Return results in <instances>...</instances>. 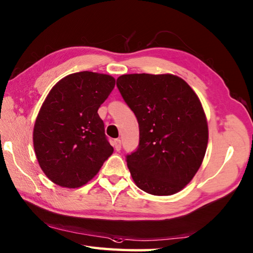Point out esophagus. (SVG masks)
<instances>
[{"instance_id": "34e87169", "label": "esophagus", "mask_w": 253, "mask_h": 253, "mask_svg": "<svg viewBox=\"0 0 253 253\" xmlns=\"http://www.w3.org/2000/svg\"><path fill=\"white\" fill-rule=\"evenodd\" d=\"M113 145H114V147H115V149H116V151H121V149H122V142H121V139H118V138L115 139Z\"/></svg>"}]
</instances>
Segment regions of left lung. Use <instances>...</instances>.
Returning a JSON list of instances; mask_svg holds the SVG:
<instances>
[{"label":"left lung","mask_w":253,"mask_h":253,"mask_svg":"<svg viewBox=\"0 0 253 253\" xmlns=\"http://www.w3.org/2000/svg\"><path fill=\"white\" fill-rule=\"evenodd\" d=\"M117 87L139 125V145L127 155L132 179L148 194L183 190L207 152L208 121L198 95L177 76L130 74Z\"/></svg>","instance_id":"1"}]
</instances>
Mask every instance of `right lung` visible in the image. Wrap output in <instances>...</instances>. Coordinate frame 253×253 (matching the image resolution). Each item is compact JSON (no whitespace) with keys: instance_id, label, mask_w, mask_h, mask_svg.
<instances>
[{"instance_id":"right-lung-1","label":"right lung","mask_w":253,"mask_h":253,"mask_svg":"<svg viewBox=\"0 0 253 253\" xmlns=\"http://www.w3.org/2000/svg\"><path fill=\"white\" fill-rule=\"evenodd\" d=\"M115 83L109 75L81 71L59 80L48 93L34 124L33 147L51 182L83 186L113 154L98 109Z\"/></svg>"}]
</instances>
